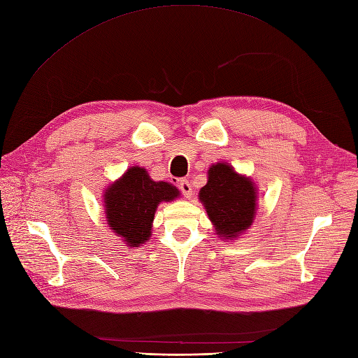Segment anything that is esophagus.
<instances>
[{
	"label": "esophagus",
	"instance_id": "esophagus-1",
	"mask_svg": "<svg viewBox=\"0 0 358 358\" xmlns=\"http://www.w3.org/2000/svg\"><path fill=\"white\" fill-rule=\"evenodd\" d=\"M178 187H180V190H181V194L185 195L186 198H190L192 195H194V189H192L190 182H189L187 180H181V181L178 182Z\"/></svg>",
	"mask_w": 358,
	"mask_h": 358
}]
</instances>
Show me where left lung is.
I'll use <instances>...</instances> for the list:
<instances>
[{
	"label": "left lung",
	"mask_w": 358,
	"mask_h": 358,
	"mask_svg": "<svg viewBox=\"0 0 358 358\" xmlns=\"http://www.w3.org/2000/svg\"><path fill=\"white\" fill-rule=\"evenodd\" d=\"M216 234L233 239L250 228L255 213V187L250 178L241 177L227 163L213 164L208 169L207 185L199 190Z\"/></svg>",
	"instance_id": "1"
}]
</instances>
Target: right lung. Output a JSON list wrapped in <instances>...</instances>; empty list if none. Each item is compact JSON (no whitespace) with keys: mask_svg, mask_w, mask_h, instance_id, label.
Segmentation results:
<instances>
[{"mask_svg":"<svg viewBox=\"0 0 358 358\" xmlns=\"http://www.w3.org/2000/svg\"><path fill=\"white\" fill-rule=\"evenodd\" d=\"M178 195L177 187L152 181L143 168H130L104 195L108 225L128 245L139 246L150 239L157 206Z\"/></svg>","mask_w":358,"mask_h":358,"instance_id":"add662e5","label":"right lung"}]
</instances>
